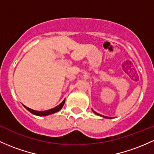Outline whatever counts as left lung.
<instances>
[{"label": "left lung", "instance_id": "left-lung-1", "mask_svg": "<svg viewBox=\"0 0 154 154\" xmlns=\"http://www.w3.org/2000/svg\"><path fill=\"white\" fill-rule=\"evenodd\" d=\"M93 110V109H92ZM93 112H94V113H95L96 115H97V116H102V117H103V118H108V117H106V116H102V115H100V114H99V113H97V112H96L95 111H94L93 110Z\"/></svg>", "mask_w": 154, "mask_h": 154}]
</instances>
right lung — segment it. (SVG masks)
<instances>
[{
    "label": "right lung",
    "mask_w": 154,
    "mask_h": 154,
    "mask_svg": "<svg viewBox=\"0 0 154 154\" xmlns=\"http://www.w3.org/2000/svg\"><path fill=\"white\" fill-rule=\"evenodd\" d=\"M65 101L66 99H64V100L60 103L59 105L57 106V107H54V108H52V109H48V110H45V111H36V110H33V109H30L29 107H27L26 106L23 105L24 107L26 108L27 109H28V111H29L30 112H31L32 114L35 115V116H49V115H51V114H53V113H55L57 112H58V111H60V109H61V108L63 107L64 105V103H65Z\"/></svg>",
    "instance_id": "right-lung-1"
}]
</instances>
